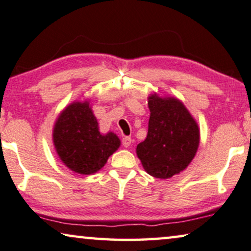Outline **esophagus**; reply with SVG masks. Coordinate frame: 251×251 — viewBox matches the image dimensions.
Returning a JSON list of instances; mask_svg holds the SVG:
<instances>
[{"label": "esophagus", "instance_id": "esophagus-1", "mask_svg": "<svg viewBox=\"0 0 251 251\" xmlns=\"http://www.w3.org/2000/svg\"><path fill=\"white\" fill-rule=\"evenodd\" d=\"M132 137H129V136H125V137H123V140H122V143H123V145H124L125 148H128L130 144H132Z\"/></svg>", "mask_w": 251, "mask_h": 251}]
</instances>
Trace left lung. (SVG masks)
I'll use <instances>...</instances> for the list:
<instances>
[{
    "label": "left lung",
    "mask_w": 251,
    "mask_h": 251,
    "mask_svg": "<svg viewBox=\"0 0 251 251\" xmlns=\"http://www.w3.org/2000/svg\"><path fill=\"white\" fill-rule=\"evenodd\" d=\"M148 136L136 148L144 170L152 177L171 178L185 170L200 145V128L180 100L156 93L149 97Z\"/></svg>",
    "instance_id": "left-lung-1"
}]
</instances>
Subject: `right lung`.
I'll use <instances>...</instances> for the list:
<instances>
[{
  "instance_id": "1",
  "label": "right lung",
  "mask_w": 251,
  "mask_h": 251,
  "mask_svg": "<svg viewBox=\"0 0 251 251\" xmlns=\"http://www.w3.org/2000/svg\"><path fill=\"white\" fill-rule=\"evenodd\" d=\"M53 142L62 162L80 175H92L106 164L121 141L113 132L100 134L89 101L67 106L55 123Z\"/></svg>"
}]
</instances>
